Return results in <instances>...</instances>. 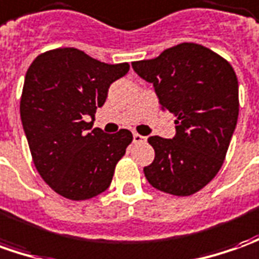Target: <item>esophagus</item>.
<instances>
[{
  "mask_svg": "<svg viewBox=\"0 0 259 259\" xmlns=\"http://www.w3.org/2000/svg\"><path fill=\"white\" fill-rule=\"evenodd\" d=\"M143 142H146V137L142 136V135H137V133L133 135V143L137 144V143H143Z\"/></svg>",
  "mask_w": 259,
  "mask_h": 259,
  "instance_id": "esophagus-1",
  "label": "esophagus"
}]
</instances>
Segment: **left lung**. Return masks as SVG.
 <instances>
[{"mask_svg":"<svg viewBox=\"0 0 259 259\" xmlns=\"http://www.w3.org/2000/svg\"><path fill=\"white\" fill-rule=\"evenodd\" d=\"M132 68L152 83L163 110L176 116V136H150L154 160L143 168L154 189L191 196L221 168L238 120V79L224 58L184 42Z\"/></svg>","mask_w":259,"mask_h":259,"instance_id":"obj_1","label":"left lung"}]
</instances>
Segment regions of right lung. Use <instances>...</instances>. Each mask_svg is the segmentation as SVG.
<instances>
[{
	"label": "right lung",
	"mask_w": 259,
	"mask_h": 259,
	"mask_svg": "<svg viewBox=\"0 0 259 259\" xmlns=\"http://www.w3.org/2000/svg\"><path fill=\"white\" fill-rule=\"evenodd\" d=\"M129 68L76 48H58L36 56L26 70L19 112L33 164L65 198L80 201L107 190L133 140L126 129L115 135L92 129L109 86Z\"/></svg>",
	"instance_id": "right-lung-1"
}]
</instances>
